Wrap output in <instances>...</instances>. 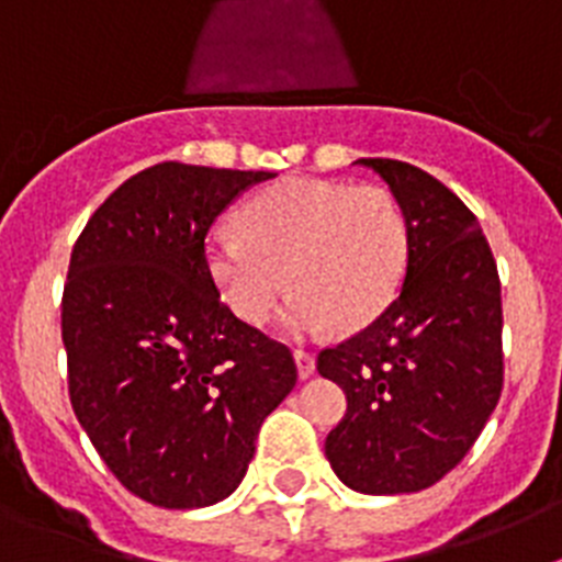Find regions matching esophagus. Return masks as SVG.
I'll use <instances>...</instances> for the list:
<instances>
[{"label":"esophagus","instance_id":"obj_1","mask_svg":"<svg viewBox=\"0 0 562 562\" xmlns=\"http://www.w3.org/2000/svg\"><path fill=\"white\" fill-rule=\"evenodd\" d=\"M295 366H297V376L301 380H310L315 374V357L304 349H295Z\"/></svg>","mask_w":562,"mask_h":562}]
</instances>
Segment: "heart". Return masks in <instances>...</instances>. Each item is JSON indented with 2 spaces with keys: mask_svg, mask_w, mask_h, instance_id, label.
<instances>
[{
  "mask_svg": "<svg viewBox=\"0 0 562 562\" xmlns=\"http://www.w3.org/2000/svg\"><path fill=\"white\" fill-rule=\"evenodd\" d=\"M241 233L216 227L205 267L245 324L270 321L286 290V335L362 329L389 310L411 261V227L389 188L342 180H286L238 213Z\"/></svg>",
  "mask_w": 562,
  "mask_h": 562,
  "instance_id": "obj_1",
  "label": "heart"
}]
</instances>
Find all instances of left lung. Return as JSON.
I'll use <instances>...</instances> for the list:
<instances>
[{
  "instance_id": "left-lung-1",
  "label": "left lung",
  "mask_w": 562,
  "mask_h": 562,
  "mask_svg": "<svg viewBox=\"0 0 562 562\" xmlns=\"http://www.w3.org/2000/svg\"><path fill=\"white\" fill-rule=\"evenodd\" d=\"M357 162L400 200L411 261L389 310L317 355L349 402L326 459L357 493H419L464 459L498 405V267L473 211L436 177L382 157Z\"/></svg>"
}]
</instances>
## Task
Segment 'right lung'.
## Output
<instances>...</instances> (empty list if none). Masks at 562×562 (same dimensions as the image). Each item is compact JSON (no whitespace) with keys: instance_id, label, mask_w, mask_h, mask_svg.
Masks as SVG:
<instances>
[{"instance_id":"right-lung-1","label":"right lung","mask_w":562,"mask_h":562,"mask_svg":"<svg viewBox=\"0 0 562 562\" xmlns=\"http://www.w3.org/2000/svg\"><path fill=\"white\" fill-rule=\"evenodd\" d=\"M270 177L160 162L123 182L72 247L69 402L114 479L154 506L227 498L261 422L295 389L292 351L238 321L205 267L216 216Z\"/></svg>"}]
</instances>
